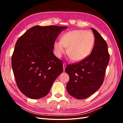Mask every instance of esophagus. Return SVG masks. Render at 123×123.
I'll return each mask as SVG.
<instances>
[{"label":"esophagus","mask_w":123,"mask_h":123,"mask_svg":"<svg viewBox=\"0 0 123 123\" xmlns=\"http://www.w3.org/2000/svg\"><path fill=\"white\" fill-rule=\"evenodd\" d=\"M66 67V64H65V63H63V68H64V70H65Z\"/></svg>","instance_id":"obj_1"}]
</instances>
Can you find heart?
<instances>
[{
  "label": "heart",
  "mask_w": 123,
  "mask_h": 123,
  "mask_svg": "<svg viewBox=\"0 0 123 123\" xmlns=\"http://www.w3.org/2000/svg\"><path fill=\"white\" fill-rule=\"evenodd\" d=\"M94 44V37L88 31L75 30L65 33L61 40H56L54 43L55 55L60 58L66 52L72 60L80 62L90 55Z\"/></svg>",
  "instance_id": "b5f03b06"
}]
</instances>
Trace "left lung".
Listing matches in <instances>:
<instances>
[{
    "instance_id": "left-lung-1",
    "label": "left lung",
    "mask_w": 123,
    "mask_h": 123,
    "mask_svg": "<svg viewBox=\"0 0 123 123\" xmlns=\"http://www.w3.org/2000/svg\"><path fill=\"white\" fill-rule=\"evenodd\" d=\"M91 30L95 42L90 55L80 62L67 65L65 69L70 77L67 90L79 99L89 97L100 87L109 61L107 43L97 31Z\"/></svg>"
}]
</instances>
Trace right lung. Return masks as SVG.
I'll use <instances>...</instances> for the list:
<instances>
[{"label": "right lung", "mask_w": 123, "mask_h": 123, "mask_svg": "<svg viewBox=\"0 0 123 123\" xmlns=\"http://www.w3.org/2000/svg\"><path fill=\"white\" fill-rule=\"evenodd\" d=\"M66 27L35 25L17 40L12 67L19 90L27 97L46 96L63 71L62 62L53 54L54 43Z\"/></svg>", "instance_id": "1"}]
</instances>
